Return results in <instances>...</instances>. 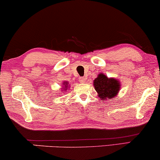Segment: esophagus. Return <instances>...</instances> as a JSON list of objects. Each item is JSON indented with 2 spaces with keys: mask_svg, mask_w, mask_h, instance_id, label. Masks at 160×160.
Wrapping results in <instances>:
<instances>
[{
  "mask_svg": "<svg viewBox=\"0 0 160 160\" xmlns=\"http://www.w3.org/2000/svg\"><path fill=\"white\" fill-rule=\"evenodd\" d=\"M79 82L81 83H84L85 82H86V78H85L84 77H81L79 78Z\"/></svg>",
  "mask_w": 160,
  "mask_h": 160,
  "instance_id": "34e87169",
  "label": "esophagus"
}]
</instances>
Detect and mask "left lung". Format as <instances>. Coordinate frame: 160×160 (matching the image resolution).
I'll return each instance as SVG.
<instances>
[{
	"instance_id": "1",
	"label": "left lung",
	"mask_w": 160,
	"mask_h": 160,
	"mask_svg": "<svg viewBox=\"0 0 160 160\" xmlns=\"http://www.w3.org/2000/svg\"><path fill=\"white\" fill-rule=\"evenodd\" d=\"M94 87L98 92V97L102 100L114 98L119 91V82L114 78H108L106 75L100 73L94 81Z\"/></svg>"
}]
</instances>
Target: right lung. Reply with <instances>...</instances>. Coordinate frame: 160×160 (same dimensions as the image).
<instances>
[{"instance_id": "obj_1", "label": "right lung", "mask_w": 160, "mask_h": 160, "mask_svg": "<svg viewBox=\"0 0 160 160\" xmlns=\"http://www.w3.org/2000/svg\"><path fill=\"white\" fill-rule=\"evenodd\" d=\"M63 85H64L65 86V88L64 89H67L68 88V82H65V83H63ZM65 90H66V89H65Z\"/></svg>"}]
</instances>
